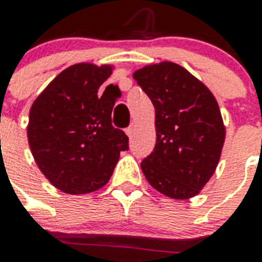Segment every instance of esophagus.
Wrapping results in <instances>:
<instances>
[{
	"mask_svg": "<svg viewBox=\"0 0 262 262\" xmlns=\"http://www.w3.org/2000/svg\"><path fill=\"white\" fill-rule=\"evenodd\" d=\"M135 130H136V125H135V123H132L130 126L126 129V135L129 136V137H132V136L135 135Z\"/></svg>",
	"mask_w": 262,
	"mask_h": 262,
	"instance_id": "obj_1",
	"label": "esophagus"
}]
</instances>
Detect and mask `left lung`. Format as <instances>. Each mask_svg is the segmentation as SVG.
Instances as JSON below:
<instances>
[{
	"label": "left lung",
	"instance_id": "1",
	"mask_svg": "<svg viewBox=\"0 0 262 262\" xmlns=\"http://www.w3.org/2000/svg\"><path fill=\"white\" fill-rule=\"evenodd\" d=\"M133 77L155 107V148L141 162L145 178L171 199L199 194L215 172L226 137L215 96L174 62L148 65Z\"/></svg>",
	"mask_w": 262,
	"mask_h": 262
}]
</instances>
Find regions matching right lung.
<instances>
[{"mask_svg": "<svg viewBox=\"0 0 262 262\" xmlns=\"http://www.w3.org/2000/svg\"><path fill=\"white\" fill-rule=\"evenodd\" d=\"M111 67L76 63L61 72L30 110L27 136L34 159L49 181L68 194L104 186L129 139L111 123L119 88L99 87ZM111 91H108V90Z\"/></svg>", "mask_w": 262, "mask_h": 262, "instance_id": "obj_1", "label": "right lung"}]
</instances>
